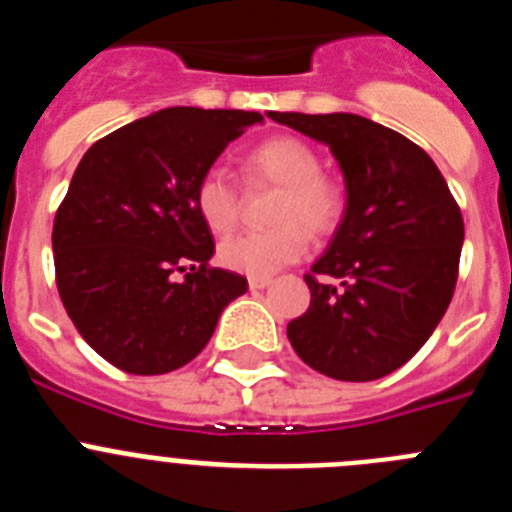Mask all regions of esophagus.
Masks as SVG:
<instances>
[{
	"mask_svg": "<svg viewBox=\"0 0 512 512\" xmlns=\"http://www.w3.org/2000/svg\"><path fill=\"white\" fill-rule=\"evenodd\" d=\"M271 284V277H248V287L251 289H266Z\"/></svg>",
	"mask_w": 512,
	"mask_h": 512,
	"instance_id": "obj_1",
	"label": "esophagus"
}]
</instances>
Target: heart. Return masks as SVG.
<instances>
[{
	"label": "heart",
	"instance_id": "obj_1",
	"mask_svg": "<svg viewBox=\"0 0 512 512\" xmlns=\"http://www.w3.org/2000/svg\"><path fill=\"white\" fill-rule=\"evenodd\" d=\"M248 187H279L269 220L274 228L228 235L217 256L228 269L271 277L307 251V233L325 238L341 225L346 192L323 171L318 148L297 135H274L243 158ZM194 207L212 233H228L241 217V189L223 169H207L194 187Z\"/></svg>",
	"mask_w": 512,
	"mask_h": 512
}]
</instances>
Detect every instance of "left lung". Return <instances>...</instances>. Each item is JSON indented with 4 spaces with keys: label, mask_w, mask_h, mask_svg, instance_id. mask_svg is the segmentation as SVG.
I'll return each instance as SVG.
<instances>
[{
    "label": "left lung",
    "mask_w": 512,
    "mask_h": 512,
    "mask_svg": "<svg viewBox=\"0 0 512 512\" xmlns=\"http://www.w3.org/2000/svg\"><path fill=\"white\" fill-rule=\"evenodd\" d=\"M320 140L346 179V212L305 282L310 307L287 325L307 366L372 382L408 364L454 297L464 220L413 140L361 115L269 112Z\"/></svg>",
    "instance_id": "1"
}]
</instances>
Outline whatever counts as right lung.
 Here are the masks:
<instances>
[{"label":"right lung","instance_id":"obj_1","mask_svg":"<svg viewBox=\"0 0 512 512\" xmlns=\"http://www.w3.org/2000/svg\"><path fill=\"white\" fill-rule=\"evenodd\" d=\"M256 122L259 112L169 107L104 135L76 166L53 220L58 295L81 338L122 372L189 364L248 289L210 266L215 241L194 187Z\"/></svg>","mask_w":512,"mask_h":512}]
</instances>
